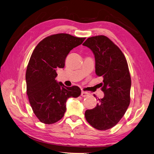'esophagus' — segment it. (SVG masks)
<instances>
[{
	"label": "esophagus",
	"instance_id": "esophagus-1",
	"mask_svg": "<svg viewBox=\"0 0 154 154\" xmlns=\"http://www.w3.org/2000/svg\"><path fill=\"white\" fill-rule=\"evenodd\" d=\"M88 93L87 92H85V91H82V93H81V96L82 97H86L87 96H88Z\"/></svg>",
	"mask_w": 154,
	"mask_h": 154
}]
</instances>
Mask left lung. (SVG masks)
Masks as SVG:
<instances>
[{
	"label": "left lung",
	"instance_id": "1",
	"mask_svg": "<svg viewBox=\"0 0 154 154\" xmlns=\"http://www.w3.org/2000/svg\"><path fill=\"white\" fill-rule=\"evenodd\" d=\"M83 45L94 54L96 74L103 78L104 92L95 108L85 111V117L94 128L108 130L123 118L130 102L131 78L127 61L121 49L104 35L88 38Z\"/></svg>",
	"mask_w": 154,
	"mask_h": 154
}]
</instances>
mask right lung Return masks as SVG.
I'll use <instances>...</instances> for the list:
<instances>
[{"instance_id": "right-lung-1", "label": "right lung", "mask_w": 154, "mask_h": 154, "mask_svg": "<svg viewBox=\"0 0 154 154\" xmlns=\"http://www.w3.org/2000/svg\"><path fill=\"white\" fill-rule=\"evenodd\" d=\"M85 39L67 33L53 35L40 41L32 52L26 74L27 94L32 111L42 123L58 122L66 111L67 100L81 94L78 86L68 87L57 82L56 69L64 67L70 51Z\"/></svg>"}]
</instances>
